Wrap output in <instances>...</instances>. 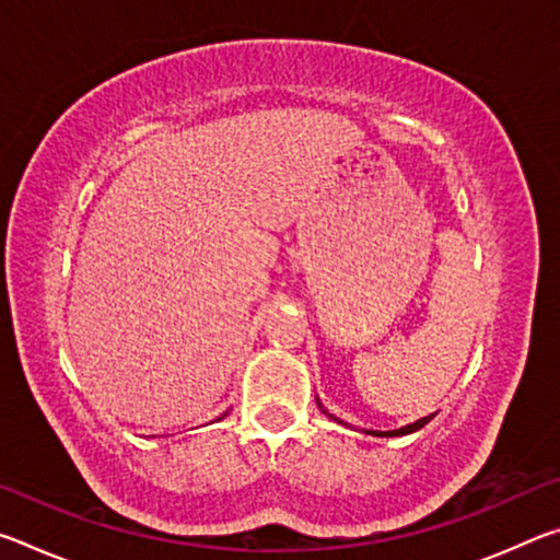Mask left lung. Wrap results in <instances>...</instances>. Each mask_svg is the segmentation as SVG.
Returning <instances> with one entry per match:
<instances>
[{"label":"left lung","mask_w":560,"mask_h":560,"mask_svg":"<svg viewBox=\"0 0 560 560\" xmlns=\"http://www.w3.org/2000/svg\"><path fill=\"white\" fill-rule=\"evenodd\" d=\"M316 402H318V407H320V412H324L326 417H330V420L334 422H338V424H346V428H350L348 422H343V420H338L336 415H330L324 405H320V400L316 397ZM432 420V415H428V417H420V420H415V422H410V424H405V428H400V430H363L365 434H373V438H402V434H412V432H417V430H422L424 424H428Z\"/></svg>","instance_id":"1"}]
</instances>
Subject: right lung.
I'll use <instances>...</instances> for the list:
<instances>
[{
  "label": "right lung",
  "instance_id": "1",
  "mask_svg": "<svg viewBox=\"0 0 560 560\" xmlns=\"http://www.w3.org/2000/svg\"><path fill=\"white\" fill-rule=\"evenodd\" d=\"M226 415H230V410H226V412H224L222 417H217V422H220V420H224V417H226Z\"/></svg>",
  "mask_w": 560,
  "mask_h": 560
}]
</instances>
